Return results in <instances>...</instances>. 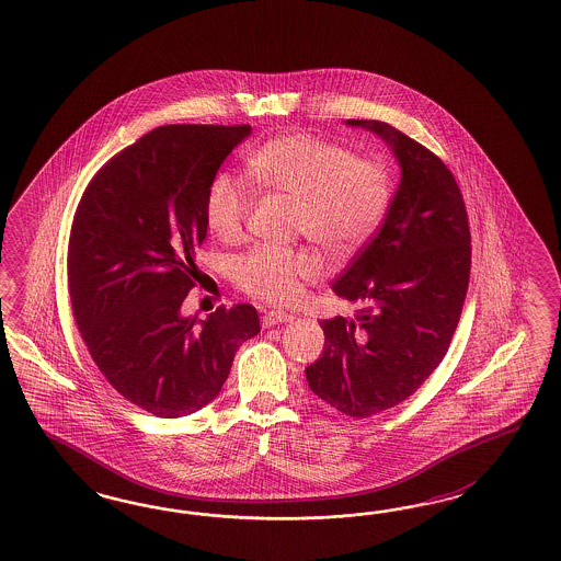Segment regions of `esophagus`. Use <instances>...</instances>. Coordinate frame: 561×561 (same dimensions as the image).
Returning <instances> with one entry per match:
<instances>
[{
	"label": "esophagus",
	"mask_w": 561,
	"mask_h": 561,
	"mask_svg": "<svg viewBox=\"0 0 561 561\" xmlns=\"http://www.w3.org/2000/svg\"><path fill=\"white\" fill-rule=\"evenodd\" d=\"M294 321V317L288 314V312H284V310H270V312H265L263 314V319H261V323L263 327H273V324H282V323H291Z\"/></svg>",
	"instance_id": "34e87169"
}]
</instances>
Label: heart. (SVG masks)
I'll return each instance as SVG.
<instances>
[{"instance_id":"heart-1","label":"heart","mask_w":561,"mask_h":561,"mask_svg":"<svg viewBox=\"0 0 561 561\" xmlns=\"http://www.w3.org/2000/svg\"><path fill=\"white\" fill-rule=\"evenodd\" d=\"M249 169L256 181L296 197L294 226L335 255H350L370 240L391 205L387 169L356 158L345 146L310 134H286L256 148ZM255 204L253 185L221 170L205 193V221L214 234L234 240L242 234ZM323 272L308 249L256 244L230 261L238 288L270 300L288 302L302 282Z\"/></svg>"}]
</instances>
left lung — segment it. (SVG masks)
<instances>
[{
	"label": "left lung",
	"mask_w": 561,
	"mask_h": 561,
	"mask_svg": "<svg viewBox=\"0 0 561 561\" xmlns=\"http://www.w3.org/2000/svg\"><path fill=\"white\" fill-rule=\"evenodd\" d=\"M380 137L401 176L376 237L333 282L364 306L323 321V356L306 368L310 391L350 417L405 401L448 352L469 288L471 232L453 172L382 121H345Z\"/></svg>",
	"instance_id": "1"
}]
</instances>
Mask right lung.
Instances as JSON below:
<instances>
[{
  "label": "right lung",
  "instance_id": "add662e5",
  "mask_svg": "<svg viewBox=\"0 0 561 561\" xmlns=\"http://www.w3.org/2000/svg\"><path fill=\"white\" fill-rule=\"evenodd\" d=\"M249 125H162L102 167L68 251L73 317L104 378L156 417L211 403L238 347L261 331L251 305L185 317L207 234L205 193Z\"/></svg>",
  "mask_w": 561,
  "mask_h": 561
}]
</instances>
